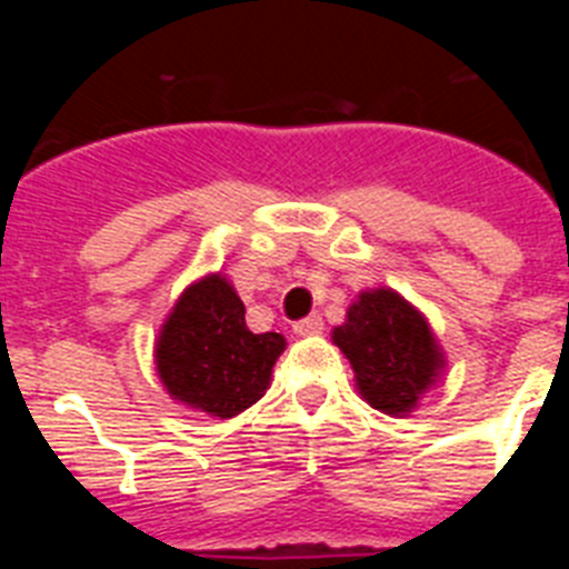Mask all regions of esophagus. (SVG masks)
I'll list each match as a JSON object with an SVG mask.
<instances>
[{"label": "esophagus", "mask_w": 569, "mask_h": 569, "mask_svg": "<svg viewBox=\"0 0 569 569\" xmlns=\"http://www.w3.org/2000/svg\"><path fill=\"white\" fill-rule=\"evenodd\" d=\"M321 325H325V321H321V316L319 313H310V316H305V319L296 321L293 330L299 336H313V333H319Z\"/></svg>", "instance_id": "obj_1"}]
</instances>
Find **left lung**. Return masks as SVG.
I'll return each instance as SVG.
<instances>
[{"instance_id":"left-lung-1","label":"left lung","mask_w":569,"mask_h":569,"mask_svg":"<svg viewBox=\"0 0 569 569\" xmlns=\"http://www.w3.org/2000/svg\"><path fill=\"white\" fill-rule=\"evenodd\" d=\"M333 341L350 359L356 387L381 413H410L445 359L425 316L393 290L361 293Z\"/></svg>"}]
</instances>
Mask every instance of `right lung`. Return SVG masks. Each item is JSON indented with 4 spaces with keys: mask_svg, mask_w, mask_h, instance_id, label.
Segmentation results:
<instances>
[{
    "mask_svg": "<svg viewBox=\"0 0 569 569\" xmlns=\"http://www.w3.org/2000/svg\"><path fill=\"white\" fill-rule=\"evenodd\" d=\"M281 333H250L244 305L222 276H204L176 301L156 345V370L173 399L233 419L264 396Z\"/></svg>",
    "mask_w": 569,
    "mask_h": 569,
    "instance_id": "add662e5",
    "label": "right lung"
}]
</instances>
